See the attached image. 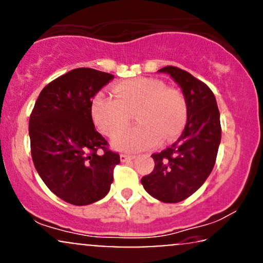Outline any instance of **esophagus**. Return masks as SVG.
I'll return each instance as SVG.
<instances>
[{
	"mask_svg": "<svg viewBox=\"0 0 263 263\" xmlns=\"http://www.w3.org/2000/svg\"><path fill=\"white\" fill-rule=\"evenodd\" d=\"M134 158H135L134 155H127V153H121V155H120V159H121V162L131 161V159Z\"/></svg>",
	"mask_w": 263,
	"mask_h": 263,
	"instance_id": "obj_1",
	"label": "esophagus"
}]
</instances>
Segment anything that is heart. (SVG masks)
Segmentation results:
<instances>
[{
	"instance_id": "b5f03b06",
	"label": "heart",
	"mask_w": 263,
	"mask_h": 263,
	"mask_svg": "<svg viewBox=\"0 0 263 263\" xmlns=\"http://www.w3.org/2000/svg\"><path fill=\"white\" fill-rule=\"evenodd\" d=\"M115 98L98 92L91 102L96 128L114 137L130 121L132 114L140 122L116 136L114 147L121 151H141L162 141H172L185 127L188 105L184 95L156 78H136L114 86Z\"/></svg>"
}]
</instances>
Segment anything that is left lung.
Returning <instances> with one entry per match:
<instances>
[{"label":"left lung","mask_w":263,"mask_h":263,"mask_svg":"<svg viewBox=\"0 0 263 263\" xmlns=\"http://www.w3.org/2000/svg\"><path fill=\"white\" fill-rule=\"evenodd\" d=\"M170 74L182 87L188 105V121L176 143L153 153L155 170L141 179L143 188L163 203H179L203 185L215 164L221 126L215 96L206 84L177 66Z\"/></svg>","instance_id":"1"}]
</instances>
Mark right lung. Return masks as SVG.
I'll use <instances>...</instances> for the list:
<instances>
[{
	"instance_id": "1",
	"label": "right lung",
	"mask_w": 263,
	"mask_h": 263,
	"mask_svg": "<svg viewBox=\"0 0 263 263\" xmlns=\"http://www.w3.org/2000/svg\"><path fill=\"white\" fill-rule=\"evenodd\" d=\"M114 75L78 68L50 81L39 93L29 138L34 167L57 197L73 205L100 200L114 182L120 156L93 127V96Z\"/></svg>"
}]
</instances>
